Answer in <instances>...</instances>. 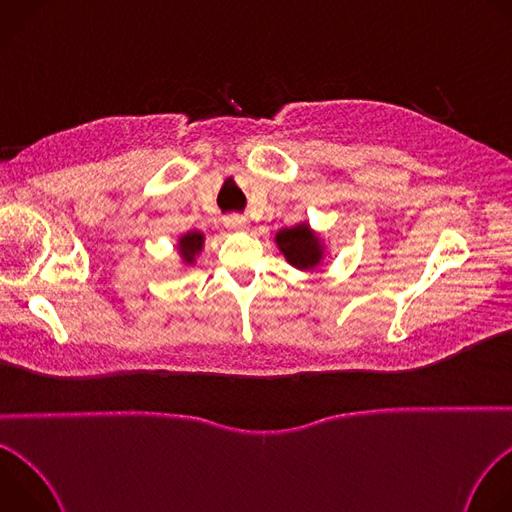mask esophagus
<instances>
[{
    "instance_id": "obj_1",
    "label": "esophagus",
    "mask_w": 512,
    "mask_h": 512,
    "mask_svg": "<svg viewBox=\"0 0 512 512\" xmlns=\"http://www.w3.org/2000/svg\"><path fill=\"white\" fill-rule=\"evenodd\" d=\"M225 229L231 231V233H241L247 229V218L239 216V214H233V216H227L225 218Z\"/></svg>"
}]
</instances>
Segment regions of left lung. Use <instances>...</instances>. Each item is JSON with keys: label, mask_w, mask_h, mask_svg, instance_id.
<instances>
[{"label": "left lung", "mask_w": 512, "mask_h": 512, "mask_svg": "<svg viewBox=\"0 0 512 512\" xmlns=\"http://www.w3.org/2000/svg\"><path fill=\"white\" fill-rule=\"evenodd\" d=\"M273 241L285 261L298 271H314L330 255L326 239L306 221L296 227L279 229Z\"/></svg>", "instance_id": "obj_1"}]
</instances>
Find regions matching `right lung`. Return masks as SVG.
I'll return each mask as SVG.
<instances>
[{"mask_svg": "<svg viewBox=\"0 0 512 512\" xmlns=\"http://www.w3.org/2000/svg\"><path fill=\"white\" fill-rule=\"evenodd\" d=\"M204 243H206V235L200 231H188L178 237L176 251H178V261H180L182 271H186L198 263V257L204 251Z\"/></svg>", "mask_w": 512, "mask_h": 512, "instance_id": "1", "label": "right lung"}]
</instances>
